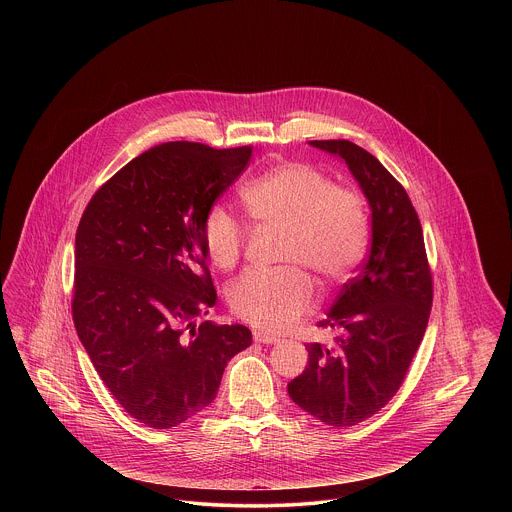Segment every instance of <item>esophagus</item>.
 Segmentation results:
<instances>
[{
  "label": "esophagus",
  "instance_id": "esophagus-1",
  "mask_svg": "<svg viewBox=\"0 0 512 512\" xmlns=\"http://www.w3.org/2000/svg\"><path fill=\"white\" fill-rule=\"evenodd\" d=\"M254 341L262 343V345H276L280 339L276 335H268L264 331H254Z\"/></svg>",
  "mask_w": 512,
  "mask_h": 512
}]
</instances>
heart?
Returning a JSON list of instances; mask_svg holds the SVG:
<instances>
[{
	"instance_id": "1",
	"label": "heart",
	"mask_w": 512,
	"mask_h": 512,
	"mask_svg": "<svg viewBox=\"0 0 512 512\" xmlns=\"http://www.w3.org/2000/svg\"><path fill=\"white\" fill-rule=\"evenodd\" d=\"M256 222L288 230L284 262L303 264L327 284L343 282L361 264L368 248V213L359 191L335 185L331 177L303 161H284L254 177L240 191ZM246 232L230 211L213 207L203 220V246L222 270L244 250ZM236 317L282 333L315 305V288L305 272L248 270L228 288Z\"/></svg>"
}]
</instances>
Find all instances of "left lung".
Returning a JSON list of instances; mask_svg holds the SVG:
<instances>
[{"label": "left lung", "instance_id": "obj_1", "mask_svg": "<svg viewBox=\"0 0 512 512\" xmlns=\"http://www.w3.org/2000/svg\"><path fill=\"white\" fill-rule=\"evenodd\" d=\"M309 144L341 157L359 181L372 211V242L363 272L319 321L339 333L335 345H305L307 366L288 394L315 420L349 428L374 416L402 386L428 327L434 286L422 224L406 189L353 142Z\"/></svg>", "mask_w": 512, "mask_h": 512}]
</instances>
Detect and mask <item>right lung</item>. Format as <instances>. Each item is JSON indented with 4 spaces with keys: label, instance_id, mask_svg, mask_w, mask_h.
<instances>
[{
    "label": "right lung",
    "instance_id": "right-lung-1",
    "mask_svg": "<svg viewBox=\"0 0 512 512\" xmlns=\"http://www.w3.org/2000/svg\"><path fill=\"white\" fill-rule=\"evenodd\" d=\"M250 155V146L151 147L94 193L78 222V339L112 396L147 428L205 410L226 363L252 343L244 325H195L217 301L203 220Z\"/></svg>",
    "mask_w": 512,
    "mask_h": 512
}]
</instances>
